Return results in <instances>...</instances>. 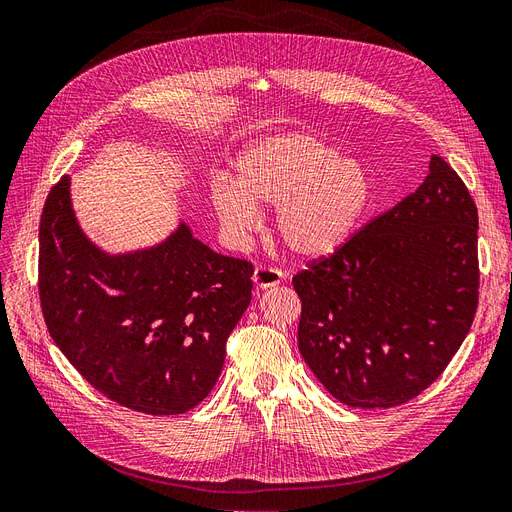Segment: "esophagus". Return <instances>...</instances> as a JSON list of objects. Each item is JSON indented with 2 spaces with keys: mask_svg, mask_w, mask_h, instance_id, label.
I'll use <instances>...</instances> for the list:
<instances>
[{
  "mask_svg": "<svg viewBox=\"0 0 512 512\" xmlns=\"http://www.w3.org/2000/svg\"><path fill=\"white\" fill-rule=\"evenodd\" d=\"M252 279L256 288L267 290V288H273V285H279L285 279V273L273 267H256Z\"/></svg>",
  "mask_w": 512,
  "mask_h": 512,
  "instance_id": "esophagus-1",
  "label": "esophagus"
}]
</instances>
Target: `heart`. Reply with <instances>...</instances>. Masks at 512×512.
<instances>
[{
    "label": "heart",
    "instance_id": "obj_1",
    "mask_svg": "<svg viewBox=\"0 0 512 512\" xmlns=\"http://www.w3.org/2000/svg\"><path fill=\"white\" fill-rule=\"evenodd\" d=\"M237 180L218 176L210 206L233 237L260 224L258 203L275 206V233L300 258L330 256L349 241L372 208V176L361 161L313 134L260 138L235 161Z\"/></svg>",
    "mask_w": 512,
    "mask_h": 512
}]
</instances>
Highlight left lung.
<instances>
[{
  "instance_id": "8db88e82",
  "label": "left lung",
  "mask_w": 512,
  "mask_h": 512,
  "mask_svg": "<svg viewBox=\"0 0 512 512\" xmlns=\"http://www.w3.org/2000/svg\"><path fill=\"white\" fill-rule=\"evenodd\" d=\"M477 231L473 197L433 155L416 193L294 275L298 349L327 393L395 407L443 374L477 313Z\"/></svg>"
}]
</instances>
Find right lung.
I'll return each mask as SVG.
<instances>
[{"mask_svg": "<svg viewBox=\"0 0 512 512\" xmlns=\"http://www.w3.org/2000/svg\"><path fill=\"white\" fill-rule=\"evenodd\" d=\"M254 267L185 222L145 250L109 254L79 227L71 178L39 224V300L52 340L96 391L134 412L185 414L210 395Z\"/></svg>", "mask_w": 512, "mask_h": 512, "instance_id": "obj_1", "label": "right lung"}]
</instances>
